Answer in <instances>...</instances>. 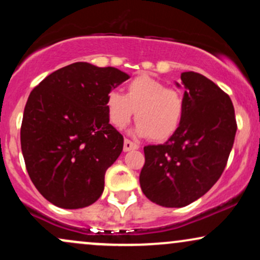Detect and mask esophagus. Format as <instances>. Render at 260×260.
<instances>
[{"label": "esophagus", "instance_id": "34e87169", "mask_svg": "<svg viewBox=\"0 0 260 260\" xmlns=\"http://www.w3.org/2000/svg\"><path fill=\"white\" fill-rule=\"evenodd\" d=\"M139 147L136 144V143L131 142L129 139H124V143H123V150L124 151H129V150H133V149H138Z\"/></svg>", "mask_w": 260, "mask_h": 260}]
</instances>
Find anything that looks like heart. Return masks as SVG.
I'll return each mask as SVG.
<instances>
[{
	"mask_svg": "<svg viewBox=\"0 0 260 260\" xmlns=\"http://www.w3.org/2000/svg\"><path fill=\"white\" fill-rule=\"evenodd\" d=\"M106 109L113 127L124 128L136 112L137 134L164 142L181 127L186 105L180 90L168 88L148 74H140L127 83L126 95L117 90L107 94Z\"/></svg>",
	"mask_w": 260,
	"mask_h": 260,
	"instance_id": "heart-1",
	"label": "heart"
}]
</instances>
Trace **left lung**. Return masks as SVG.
<instances>
[{
  "instance_id": "8db88e82",
  "label": "left lung",
  "mask_w": 260,
  "mask_h": 260,
  "mask_svg": "<svg viewBox=\"0 0 260 260\" xmlns=\"http://www.w3.org/2000/svg\"><path fill=\"white\" fill-rule=\"evenodd\" d=\"M184 117L164 144L144 147L139 182L153 203L168 208L190 204L210 189L228 164L237 122L232 101L207 77L183 72Z\"/></svg>"
}]
</instances>
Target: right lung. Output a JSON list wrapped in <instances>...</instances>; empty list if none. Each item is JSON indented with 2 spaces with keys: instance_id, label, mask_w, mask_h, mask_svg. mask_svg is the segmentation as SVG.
<instances>
[{
  "instance_id": "add662e5",
  "label": "right lung",
  "mask_w": 260,
  "mask_h": 260,
  "mask_svg": "<svg viewBox=\"0 0 260 260\" xmlns=\"http://www.w3.org/2000/svg\"><path fill=\"white\" fill-rule=\"evenodd\" d=\"M129 76L113 67L76 62L32 89L20 127L29 177L56 207L79 209L100 198L106 170L123 149L109 123L106 96Z\"/></svg>"
}]
</instances>
